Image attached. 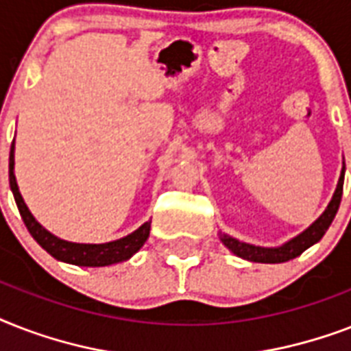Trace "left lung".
Masks as SVG:
<instances>
[{
  "instance_id": "left-lung-1",
  "label": "left lung",
  "mask_w": 351,
  "mask_h": 351,
  "mask_svg": "<svg viewBox=\"0 0 351 351\" xmlns=\"http://www.w3.org/2000/svg\"><path fill=\"white\" fill-rule=\"evenodd\" d=\"M343 182H344V167L343 175L339 178L337 189L333 193L332 202L328 204L326 211L319 217V219L313 222V224L300 233L299 237H295L293 240H289L280 247H258V245L244 244L240 240L233 239V237H228V234H222V242L230 251H233L234 255L240 256V258H245V261L251 262H262V264H278V262L291 261L295 256H299L302 251H306L310 245H313L315 242L324 237V233L328 231L330 224L335 219L337 215L339 204H341V197H343Z\"/></svg>"
}]
</instances>
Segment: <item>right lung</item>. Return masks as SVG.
Instances as JSON below:
<instances>
[{
	"label": "right lung",
	"instance_id": "add662e5",
	"mask_svg": "<svg viewBox=\"0 0 351 351\" xmlns=\"http://www.w3.org/2000/svg\"><path fill=\"white\" fill-rule=\"evenodd\" d=\"M8 182H10V189L14 193V200L18 204L19 215H21V219H23L29 233L34 237L36 242L49 255H52L58 261L69 262V264H74V266H111V264L131 258L142 247L143 242L147 240L151 222H145L134 233L127 234V237L120 240H114V242H107V244H74V242L58 239V237L51 234L47 230H43L36 222L34 217L30 215L29 208L25 206L23 198L19 195L16 176H14V143L10 145V156H8Z\"/></svg>",
	"mask_w": 351,
	"mask_h": 351
}]
</instances>
